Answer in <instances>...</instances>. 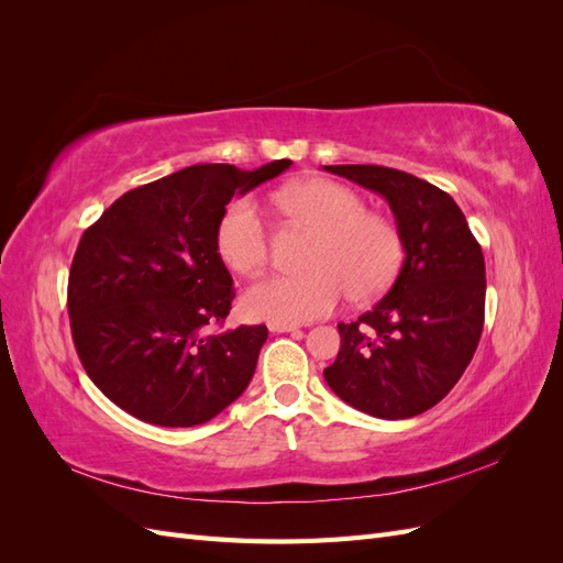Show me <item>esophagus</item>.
Wrapping results in <instances>:
<instances>
[{"label": "esophagus", "instance_id": "obj_1", "mask_svg": "<svg viewBox=\"0 0 563 563\" xmlns=\"http://www.w3.org/2000/svg\"><path fill=\"white\" fill-rule=\"evenodd\" d=\"M267 329L272 333H291V331H298L300 327L298 323H286V321H267Z\"/></svg>", "mask_w": 563, "mask_h": 563}]
</instances>
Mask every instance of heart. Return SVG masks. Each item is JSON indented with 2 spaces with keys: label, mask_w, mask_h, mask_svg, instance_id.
<instances>
[{
  "label": "heart",
  "mask_w": 563,
  "mask_h": 563,
  "mask_svg": "<svg viewBox=\"0 0 563 563\" xmlns=\"http://www.w3.org/2000/svg\"><path fill=\"white\" fill-rule=\"evenodd\" d=\"M277 207L319 230L308 272H272L246 288L242 308L253 319L300 323L329 314L350 291L378 296L401 261L399 234L364 211L362 197L327 178H308L275 192ZM216 249L236 275H255L269 258V225L253 197L232 199L216 225Z\"/></svg>",
  "instance_id": "obj_1"
}]
</instances>
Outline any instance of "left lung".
Listing matches in <instances>:
<instances>
[{
  "instance_id": "8db88e82",
  "label": "left lung",
  "mask_w": 563,
  "mask_h": 563,
  "mask_svg": "<svg viewBox=\"0 0 563 563\" xmlns=\"http://www.w3.org/2000/svg\"><path fill=\"white\" fill-rule=\"evenodd\" d=\"M323 168L385 197L406 253L385 298L356 321L338 323L340 350L323 378L356 411L413 418L449 395L479 345L482 246L453 197L428 180L373 164Z\"/></svg>"
}]
</instances>
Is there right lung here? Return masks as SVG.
<instances>
[{"mask_svg": "<svg viewBox=\"0 0 563 563\" xmlns=\"http://www.w3.org/2000/svg\"><path fill=\"white\" fill-rule=\"evenodd\" d=\"M288 166H187L122 195L81 234L67 282L73 340L96 387L133 418L192 428L249 387L267 329L211 333L234 298L216 225L234 195Z\"/></svg>", "mask_w": 563, "mask_h": 563, "instance_id": "obj_1", "label": "right lung"}]
</instances>
